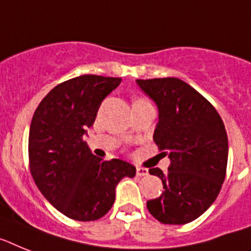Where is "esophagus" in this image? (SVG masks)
Listing matches in <instances>:
<instances>
[{
    "instance_id": "1",
    "label": "esophagus",
    "mask_w": 251,
    "mask_h": 251,
    "mask_svg": "<svg viewBox=\"0 0 251 251\" xmlns=\"http://www.w3.org/2000/svg\"><path fill=\"white\" fill-rule=\"evenodd\" d=\"M136 175L138 176H147V175H150V172L146 168H136Z\"/></svg>"
}]
</instances>
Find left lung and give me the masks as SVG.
I'll return each instance as SVG.
<instances>
[{"label": "left lung", "mask_w": 251, "mask_h": 251, "mask_svg": "<svg viewBox=\"0 0 251 251\" xmlns=\"http://www.w3.org/2000/svg\"><path fill=\"white\" fill-rule=\"evenodd\" d=\"M136 83L157 105L153 140L170 158L168 174L150 169L165 191L147 201V207L164 225H185L211 206L225 182V124L210 101L182 79H136Z\"/></svg>", "instance_id": "obj_1"}]
</instances>
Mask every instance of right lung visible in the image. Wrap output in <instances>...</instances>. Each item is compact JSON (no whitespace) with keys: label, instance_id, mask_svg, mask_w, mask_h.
<instances>
[{"label":"right lung","instance_id":"obj_1","mask_svg":"<svg viewBox=\"0 0 251 251\" xmlns=\"http://www.w3.org/2000/svg\"><path fill=\"white\" fill-rule=\"evenodd\" d=\"M121 78L83 75L59 83L41 100L30 122L28 153L33 180L66 217L97 221L109 211L122 178L135 176L126 161H104L83 140L98 109Z\"/></svg>","mask_w":251,"mask_h":251}]
</instances>
